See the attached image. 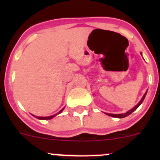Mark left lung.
<instances>
[{
    "label": "left lung",
    "instance_id": "1",
    "mask_svg": "<svg viewBox=\"0 0 160 160\" xmlns=\"http://www.w3.org/2000/svg\"><path fill=\"white\" fill-rule=\"evenodd\" d=\"M146 93H147V91H146V93H145V94L143 95L142 98V99H141V101H140L138 103V104H137V105H135V107H134L133 108H132V109H131L130 111H127L126 113H124V114H108V113H106V114H108V115H109V116H111V117H114V118H122L127 117V116H128V115H129V114H132V113L134 111H135V110H136L137 108H138V107H139V105H140V104H141L142 103V101H144L145 98H146Z\"/></svg>",
    "mask_w": 160,
    "mask_h": 160
}]
</instances>
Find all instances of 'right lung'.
Wrapping results in <instances>:
<instances>
[{
    "mask_svg": "<svg viewBox=\"0 0 160 160\" xmlns=\"http://www.w3.org/2000/svg\"><path fill=\"white\" fill-rule=\"evenodd\" d=\"M63 109H64V108H63L62 109V110H61V111H59V112L57 113V114H54V115L49 116V117H37V116H35V115H33V116H34V117H35V118H38V119H40V120H49V119H52V118H54L55 116H56V115H57V114H60V113L62 112V111H63Z\"/></svg>",
    "mask_w": 160,
    "mask_h": 160,
    "instance_id": "1",
    "label": "right lung"
}]
</instances>
